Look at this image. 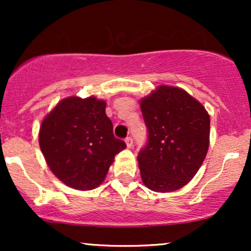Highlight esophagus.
<instances>
[{"label":"esophagus","mask_w":251,"mask_h":251,"mask_svg":"<svg viewBox=\"0 0 251 251\" xmlns=\"http://www.w3.org/2000/svg\"><path fill=\"white\" fill-rule=\"evenodd\" d=\"M125 143H126V146H127V149H131L132 145H133V140H132L131 137H127L125 139Z\"/></svg>","instance_id":"34e87169"}]
</instances>
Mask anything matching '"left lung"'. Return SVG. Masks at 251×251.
I'll use <instances>...</instances> for the list:
<instances>
[{
    "mask_svg": "<svg viewBox=\"0 0 251 251\" xmlns=\"http://www.w3.org/2000/svg\"><path fill=\"white\" fill-rule=\"evenodd\" d=\"M149 129L138 154L144 185L155 192L185 186L203 164L210 144V116L183 88L159 85L140 99Z\"/></svg>",
    "mask_w": 251,
    "mask_h": 251,
    "instance_id": "left-lung-1",
    "label": "left lung"
}]
</instances>
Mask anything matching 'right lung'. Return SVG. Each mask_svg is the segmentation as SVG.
<instances>
[{"mask_svg":"<svg viewBox=\"0 0 251 251\" xmlns=\"http://www.w3.org/2000/svg\"><path fill=\"white\" fill-rule=\"evenodd\" d=\"M106 101L91 96L56 103L39 132V144L54 176L72 189L87 191L105 180L114 157L126 148L113 135Z\"/></svg>","mask_w":251,"mask_h":251,"instance_id":"add662e5","label":"right lung"}]
</instances>
